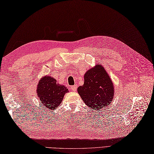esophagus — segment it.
Returning a JSON list of instances; mask_svg holds the SVG:
<instances>
[{
    "label": "esophagus",
    "instance_id": "34e87169",
    "mask_svg": "<svg viewBox=\"0 0 154 154\" xmlns=\"http://www.w3.org/2000/svg\"><path fill=\"white\" fill-rule=\"evenodd\" d=\"M70 89H72L73 91H76V89H77V85H74L71 86Z\"/></svg>",
    "mask_w": 154,
    "mask_h": 154
}]
</instances>
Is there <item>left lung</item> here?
<instances>
[{
	"label": "left lung",
	"instance_id": "8db88e82",
	"mask_svg": "<svg viewBox=\"0 0 154 154\" xmlns=\"http://www.w3.org/2000/svg\"><path fill=\"white\" fill-rule=\"evenodd\" d=\"M83 85L78 93L86 105L96 110L110 105L114 97V86L104 67L97 64L86 71Z\"/></svg>",
	"mask_w": 154,
	"mask_h": 154
}]
</instances>
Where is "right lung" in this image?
<instances>
[{"label":"right lung","mask_w":154,"mask_h":154,"mask_svg":"<svg viewBox=\"0 0 154 154\" xmlns=\"http://www.w3.org/2000/svg\"><path fill=\"white\" fill-rule=\"evenodd\" d=\"M69 91L64 85L57 83L55 78L48 75L40 79L36 87L37 96L41 104L51 110L60 105L65 95Z\"/></svg>","instance_id":"right-lung-1"}]
</instances>
